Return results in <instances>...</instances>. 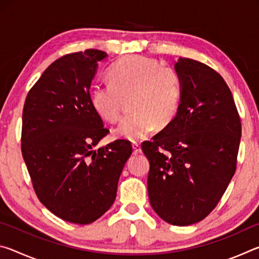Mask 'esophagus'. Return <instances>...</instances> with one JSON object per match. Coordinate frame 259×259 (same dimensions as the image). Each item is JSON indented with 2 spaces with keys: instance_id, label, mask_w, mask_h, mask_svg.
Segmentation results:
<instances>
[{
  "instance_id": "34e87169",
  "label": "esophagus",
  "mask_w": 259,
  "mask_h": 259,
  "mask_svg": "<svg viewBox=\"0 0 259 259\" xmlns=\"http://www.w3.org/2000/svg\"><path fill=\"white\" fill-rule=\"evenodd\" d=\"M133 148H134V153H135V154H139V153H142V147H140L139 144L134 143V144H133Z\"/></svg>"
}]
</instances>
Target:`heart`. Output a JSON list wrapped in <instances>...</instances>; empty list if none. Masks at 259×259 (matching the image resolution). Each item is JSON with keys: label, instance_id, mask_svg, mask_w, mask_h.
Masks as SVG:
<instances>
[{"label": "heart", "instance_id": "1", "mask_svg": "<svg viewBox=\"0 0 259 259\" xmlns=\"http://www.w3.org/2000/svg\"><path fill=\"white\" fill-rule=\"evenodd\" d=\"M109 82L97 83L90 93V104L104 121L120 117L122 97L133 94V113L113 129L114 137L137 142L146 138L156 124L165 126L176 117L183 85L174 68L143 56H128L113 65Z\"/></svg>", "mask_w": 259, "mask_h": 259}]
</instances>
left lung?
Listing matches in <instances>:
<instances>
[{
  "mask_svg": "<svg viewBox=\"0 0 259 259\" xmlns=\"http://www.w3.org/2000/svg\"><path fill=\"white\" fill-rule=\"evenodd\" d=\"M175 71L183 85L177 115L142 148L150 161L152 208L169 224L187 226L207 217L229 186L241 121L230 88L216 71L182 57Z\"/></svg>",
  "mask_w": 259,
  "mask_h": 259,
  "instance_id": "left-lung-1",
  "label": "left lung"
}]
</instances>
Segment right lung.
I'll list each match as a JSON object with an SVG mask.
<instances>
[{
  "label": "right lung",
  "mask_w": 259,
  "mask_h": 259,
  "mask_svg": "<svg viewBox=\"0 0 259 259\" xmlns=\"http://www.w3.org/2000/svg\"><path fill=\"white\" fill-rule=\"evenodd\" d=\"M106 57L89 49L57 59L24 105L21 152L35 193L52 213L74 224H90L111 208L133 153L123 139L95 150L108 130L89 90Z\"/></svg>",
  "instance_id": "1"
}]
</instances>
